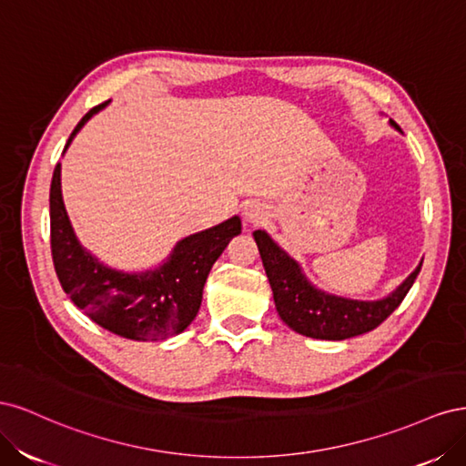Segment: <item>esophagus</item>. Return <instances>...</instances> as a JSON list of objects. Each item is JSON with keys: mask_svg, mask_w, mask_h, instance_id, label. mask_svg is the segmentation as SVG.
Wrapping results in <instances>:
<instances>
[{"mask_svg": "<svg viewBox=\"0 0 466 466\" xmlns=\"http://www.w3.org/2000/svg\"><path fill=\"white\" fill-rule=\"evenodd\" d=\"M243 216L248 223H260L262 219H266V211H264V206H260L257 202H250L245 206Z\"/></svg>", "mask_w": 466, "mask_h": 466, "instance_id": "1", "label": "esophagus"}]
</instances>
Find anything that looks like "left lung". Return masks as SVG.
<instances>
[{
	"mask_svg": "<svg viewBox=\"0 0 466 466\" xmlns=\"http://www.w3.org/2000/svg\"><path fill=\"white\" fill-rule=\"evenodd\" d=\"M390 126L399 130L397 122L390 120ZM252 237L260 250L278 315L291 330L317 338V340H346V338L377 329L402 303L421 268L420 264L383 299L360 301L338 298V295L317 289L301 272V266L286 250H281L266 231L258 229Z\"/></svg>",
	"mask_w": 466,
	"mask_h": 466,
	"instance_id": "8db88e82",
	"label": "left lung"
}]
</instances>
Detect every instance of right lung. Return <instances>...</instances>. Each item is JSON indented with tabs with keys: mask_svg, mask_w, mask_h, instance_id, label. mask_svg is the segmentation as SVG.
<instances>
[{
	"mask_svg": "<svg viewBox=\"0 0 466 466\" xmlns=\"http://www.w3.org/2000/svg\"><path fill=\"white\" fill-rule=\"evenodd\" d=\"M105 105L91 108L79 120L66 149L83 124ZM238 233L241 219L233 216L216 228L182 238L171 257L155 270L139 274L115 270L98 262L79 245L62 200L60 163L54 168L50 185V247L56 274L74 305L98 327L122 338L163 340L185 330L198 315L211 266Z\"/></svg>",
	"mask_w": 466,
	"mask_h": 466,
	"instance_id": "1",
	"label": "right lung"
}]
</instances>
